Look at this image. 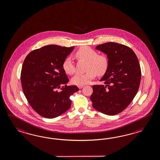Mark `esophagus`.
<instances>
[{"label": "esophagus", "instance_id": "34e87169", "mask_svg": "<svg viewBox=\"0 0 160 160\" xmlns=\"http://www.w3.org/2000/svg\"><path fill=\"white\" fill-rule=\"evenodd\" d=\"M83 86H84L83 85H82V86H78V88H79V89H81V88H82Z\"/></svg>", "mask_w": 160, "mask_h": 160}]
</instances>
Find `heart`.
<instances>
[{"label": "heart", "instance_id": "heart-1", "mask_svg": "<svg viewBox=\"0 0 160 160\" xmlns=\"http://www.w3.org/2000/svg\"><path fill=\"white\" fill-rule=\"evenodd\" d=\"M78 60L87 61L86 70L84 73H78L72 79V82L78 86H82L90 82L96 75L102 76L106 73L108 68V59L103 54H97L94 49L88 46H82L74 53ZM62 68L64 72L72 75L75 72V65L70 57L64 59Z\"/></svg>", "mask_w": 160, "mask_h": 160}]
</instances>
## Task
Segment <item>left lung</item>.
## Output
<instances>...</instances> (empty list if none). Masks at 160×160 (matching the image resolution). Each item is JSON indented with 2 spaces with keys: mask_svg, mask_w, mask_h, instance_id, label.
I'll return each mask as SVG.
<instances>
[{
  "mask_svg": "<svg viewBox=\"0 0 160 160\" xmlns=\"http://www.w3.org/2000/svg\"><path fill=\"white\" fill-rule=\"evenodd\" d=\"M96 48L106 54L109 64L100 80L106 86L93 85L90 100L97 111L116 115L129 106L138 90L141 77L139 62L133 50L121 44L108 42Z\"/></svg>",
  "mask_w": 160,
  "mask_h": 160,
  "instance_id": "left-lung-1",
  "label": "left lung"
}]
</instances>
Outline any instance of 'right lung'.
Listing matches in <instances>:
<instances>
[{"label":"right lung","instance_id":"1","mask_svg":"<svg viewBox=\"0 0 160 160\" xmlns=\"http://www.w3.org/2000/svg\"><path fill=\"white\" fill-rule=\"evenodd\" d=\"M74 48L50 44L28 54L22 68V87L29 104L39 115L53 118L67 112L72 104L70 97L78 91L76 86L61 84L68 78L62 68L64 59Z\"/></svg>","mask_w":160,"mask_h":160}]
</instances>
